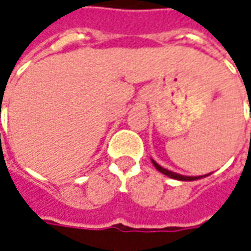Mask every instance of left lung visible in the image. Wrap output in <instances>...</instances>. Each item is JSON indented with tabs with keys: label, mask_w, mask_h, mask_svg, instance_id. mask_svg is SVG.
<instances>
[{
	"label": "left lung",
	"mask_w": 251,
	"mask_h": 251,
	"mask_svg": "<svg viewBox=\"0 0 251 251\" xmlns=\"http://www.w3.org/2000/svg\"><path fill=\"white\" fill-rule=\"evenodd\" d=\"M152 161V163H154V166L156 168V170L158 172H161V173H163L165 176H168V177H170V178H175V180H180V181H195V180H199V178H202V177H206V176L209 175H204V176H183V175H178V173H175V172H172V170H168V169L162 168V166H159L156 162L154 161V159H151Z\"/></svg>",
	"instance_id": "8db88e82"
}]
</instances>
